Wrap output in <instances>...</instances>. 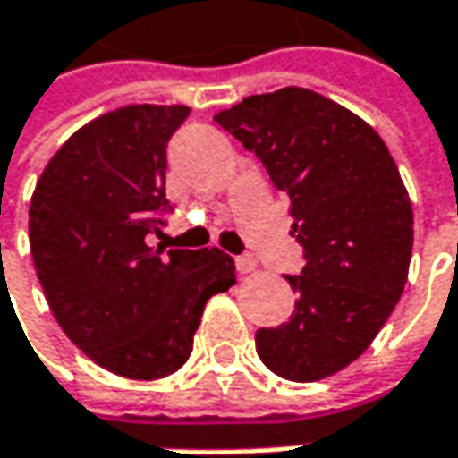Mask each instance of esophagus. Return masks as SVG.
<instances>
[{
  "mask_svg": "<svg viewBox=\"0 0 458 458\" xmlns=\"http://www.w3.org/2000/svg\"><path fill=\"white\" fill-rule=\"evenodd\" d=\"M234 263H237V270H240L242 276H244V273H252V270L258 267V260H255L252 255H240Z\"/></svg>",
  "mask_w": 458,
  "mask_h": 458,
  "instance_id": "34e87169",
  "label": "esophagus"
}]
</instances>
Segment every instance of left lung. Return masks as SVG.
I'll use <instances>...</instances> for the list:
<instances>
[{
  "label": "left lung",
  "mask_w": 458,
  "mask_h": 458,
  "mask_svg": "<svg viewBox=\"0 0 458 458\" xmlns=\"http://www.w3.org/2000/svg\"><path fill=\"white\" fill-rule=\"evenodd\" d=\"M291 200V237L304 247L291 319L258 330L265 366L319 381L353 363L400 301L412 255V203L374 128L304 87L250 95L216 113Z\"/></svg>",
  "instance_id": "left-lung-1"
}]
</instances>
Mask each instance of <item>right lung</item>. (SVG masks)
<instances>
[{
    "mask_svg": "<svg viewBox=\"0 0 458 458\" xmlns=\"http://www.w3.org/2000/svg\"><path fill=\"white\" fill-rule=\"evenodd\" d=\"M185 105H126L89 121L51 157L30 198V252L61 330L126 378L174 374L206 301L237 284L221 250L151 247L167 208V141Z\"/></svg>",
    "mask_w": 458,
    "mask_h": 458,
    "instance_id": "right-lung-1",
    "label": "right lung"
}]
</instances>
